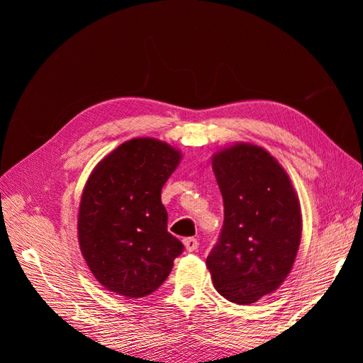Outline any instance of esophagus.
I'll return each mask as SVG.
<instances>
[{"label": "esophagus", "instance_id": "34e87169", "mask_svg": "<svg viewBox=\"0 0 363 363\" xmlns=\"http://www.w3.org/2000/svg\"><path fill=\"white\" fill-rule=\"evenodd\" d=\"M183 245H184L186 251H196L199 250L200 244L195 238H186V239H183Z\"/></svg>", "mask_w": 363, "mask_h": 363}]
</instances>
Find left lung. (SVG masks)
<instances>
[{
	"label": "left lung",
	"instance_id": "1",
	"mask_svg": "<svg viewBox=\"0 0 363 363\" xmlns=\"http://www.w3.org/2000/svg\"><path fill=\"white\" fill-rule=\"evenodd\" d=\"M212 168L224 224L206 265L224 298L256 303L280 288L292 269L301 240L298 196L281 164L257 145L223 148Z\"/></svg>",
	"mask_w": 363,
	"mask_h": 363
}]
</instances>
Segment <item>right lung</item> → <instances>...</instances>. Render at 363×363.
<instances>
[{
	"instance_id": "add662e5",
	"label": "right lung",
	"mask_w": 363,
	"mask_h": 363,
	"mask_svg": "<svg viewBox=\"0 0 363 363\" xmlns=\"http://www.w3.org/2000/svg\"><path fill=\"white\" fill-rule=\"evenodd\" d=\"M182 152L167 142H124L94 168L82 194L79 244L94 277L127 298L155 292L183 244L168 232L162 188Z\"/></svg>"
}]
</instances>
